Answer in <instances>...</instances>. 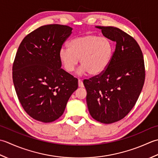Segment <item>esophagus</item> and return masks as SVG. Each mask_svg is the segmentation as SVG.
I'll use <instances>...</instances> for the list:
<instances>
[{
  "mask_svg": "<svg viewBox=\"0 0 158 158\" xmlns=\"http://www.w3.org/2000/svg\"><path fill=\"white\" fill-rule=\"evenodd\" d=\"M78 86L80 88L84 87V85H83V82L81 80H78Z\"/></svg>",
  "mask_w": 158,
  "mask_h": 158,
  "instance_id": "esophagus-1",
  "label": "esophagus"
}]
</instances>
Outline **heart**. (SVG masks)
<instances>
[{
	"mask_svg": "<svg viewBox=\"0 0 158 158\" xmlns=\"http://www.w3.org/2000/svg\"><path fill=\"white\" fill-rule=\"evenodd\" d=\"M68 47L61 48L59 58L67 72L74 71L80 63L78 75L89 72L91 76L101 74L107 69L113 55L114 44L108 38L99 37L95 34H87L73 39Z\"/></svg>",
	"mask_w": 158,
	"mask_h": 158,
	"instance_id": "1",
	"label": "heart"
}]
</instances>
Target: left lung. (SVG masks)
Returning <instances> with one entry per match:
<instances>
[{
	"mask_svg": "<svg viewBox=\"0 0 158 158\" xmlns=\"http://www.w3.org/2000/svg\"><path fill=\"white\" fill-rule=\"evenodd\" d=\"M116 42L110 63L104 72L84 80L91 117L110 124L121 120L136 104L145 78L143 52L136 41L114 27H95Z\"/></svg>",
	"mask_w": 158,
	"mask_h": 158,
	"instance_id": "8db88e82",
	"label": "left lung"
}]
</instances>
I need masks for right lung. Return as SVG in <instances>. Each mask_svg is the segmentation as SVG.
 Listing matches in <instances>:
<instances>
[{"label": "right lung", "mask_w": 158, "mask_h": 158, "mask_svg": "<svg viewBox=\"0 0 158 158\" xmlns=\"http://www.w3.org/2000/svg\"><path fill=\"white\" fill-rule=\"evenodd\" d=\"M72 33L60 24L39 27L19 46L13 65V82L24 110L34 119L50 123L63 114L78 80L61 69L59 52Z\"/></svg>", "instance_id": "obj_1"}]
</instances>
